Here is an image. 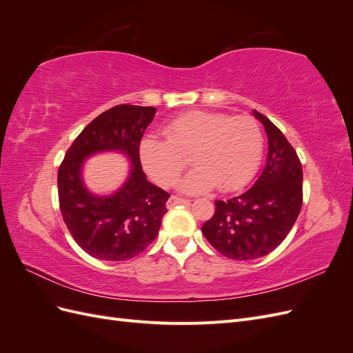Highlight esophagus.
Returning <instances> with one entry per match:
<instances>
[{"instance_id":"34e87169","label":"esophagus","mask_w":353,"mask_h":353,"mask_svg":"<svg viewBox=\"0 0 353 353\" xmlns=\"http://www.w3.org/2000/svg\"><path fill=\"white\" fill-rule=\"evenodd\" d=\"M176 205H190V200L187 199H181V197H176V196H172L169 200H168V208H174Z\"/></svg>"}]
</instances>
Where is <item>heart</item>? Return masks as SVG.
<instances>
[{
	"label": "heart",
	"mask_w": 353,
	"mask_h": 353,
	"mask_svg": "<svg viewBox=\"0 0 353 353\" xmlns=\"http://www.w3.org/2000/svg\"><path fill=\"white\" fill-rule=\"evenodd\" d=\"M165 138L147 135L140 157L147 174L159 185L176 183L187 166H196L181 181L185 193H203L218 185L221 191L244 187L259 169L263 134L252 116H230L216 112H191L170 121Z\"/></svg>",
	"instance_id": "b5f03b06"
}]
</instances>
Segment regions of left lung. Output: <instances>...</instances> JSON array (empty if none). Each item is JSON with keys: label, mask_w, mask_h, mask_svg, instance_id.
Here are the masks:
<instances>
[{"label": "left lung", "mask_w": 353, "mask_h": 353, "mask_svg": "<svg viewBox=\"0 0 353 353\" xmlns=\"http://www.w3.org/2000/svg\"><path fill=\"white\" fill-rule=\"evenodd\" d=\"M268 135L263 172L245 193L215 201L201 232L221 254L234 261L262 258L279 248L293 228L303 200L302 163L292 144L268 117L253 110Z\"/></svg>", "instance_id": "8db88e82"}]
</instances>
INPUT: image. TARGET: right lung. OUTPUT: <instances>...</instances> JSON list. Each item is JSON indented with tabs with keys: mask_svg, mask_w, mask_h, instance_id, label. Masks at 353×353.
<instances>
[{
	"mask_svg": "<svg viewBox=\"0 0 353 353\" xmlns=\"http://www.w3.org/2000/svg\"><path fill=\"white\" fill-rule=\"evenodd\" d=\"M156 114L154 108L119 104L83 128L72 143L57 174L59 203L69 232L79 248L101 261H128L140 254L160 230L169 194L148 183L140 162V143ZM125 154L130 175L109 196L91 194L81 179L90 155Z\"/></svg>",
	"mask_w": 353,
	"mask_h": 353,
	"instance_id": "add662e5",
	"label": "right lung"
}]
</instances>
